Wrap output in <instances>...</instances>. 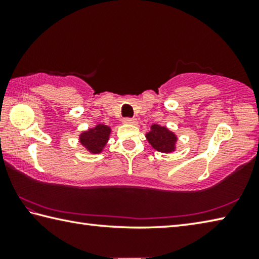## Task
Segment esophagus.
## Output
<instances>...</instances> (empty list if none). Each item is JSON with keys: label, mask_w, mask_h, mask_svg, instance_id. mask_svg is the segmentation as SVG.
<instances>
[{"label": "esophagus", "mask_w": 259, "mask_h": 259, "mask_svg": "<svg viewBox=\"0 0 259 259\" xmlns=\"http://www.w3.org/2000/svg\"><path fill=\"white\" fill-rule=\"evenodd\" d=\"M123 123H126V124H136V123H137V120L134 119V117H124V119H123Z\"/></svg>", "instance_id": "esophagus-1"}]
</instances>
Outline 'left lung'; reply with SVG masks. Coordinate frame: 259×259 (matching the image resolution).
I'll use <instances>...</instances> for the list:
<instances>
[{
    "label": "left lung",
    "mask_w": 259,
    "mask_h": 259,
    "mask_svg": "<svg viewBox=\"0 0 259 259\" xmlns=\"http://www.w3.org/2000/svg\"><path fill=\"white\" fill-rule=\"evenodd\" d=\"M146 138L152 147L159 152L170 153L176 148V135L166 129L165 126L153 124L150 133L146 134Z\"/></svg>",
    "instance_id": "obj_1"
}]
</instances>
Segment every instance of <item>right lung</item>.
Listing matches in <instances>:
<instances>
[{"label": "right lung", "instance_id": "1", "mask_svg": "<svg viewBox=\"0 0 259 259\" xmlns=\"http://www.w3.org/2000/svg\"><path fill=\"white\" fill-rule=\"evenodd\" d=\"M111 128L105 124H97L93 129H89L80 135V142L90 153L98 154L106 145Z\"/></svg>", "mask_w": 259, "mask_h": 259}]
</instances>
